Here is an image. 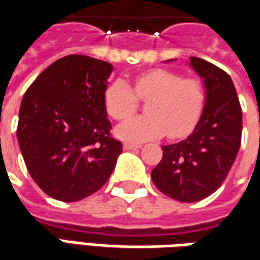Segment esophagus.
<instances>
[{
  "mask_svg": "<svg viewBox=\"0 0 260 260\" xmlns=\"http://www.w3.org/2000/svg\"><path fill=\"white\" fill-rule=\"evenodd\" d=\"M141 145H135V143H124L125 150H132V149H139Z\"/></svg>",
  "mask_w": 260,
  "mask_h": 260,
  "instance_id": "1",
  "label": "esophagus"
}]
</instances>
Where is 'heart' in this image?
<instances>
[{
  "label": "heart",
  "instance_id": "b5f03b06",
  "mask_svg": "<svg viewBox=\"0 0 260 260\" xmlns=\"http://www.w3.org/2000/svg\"><path fill=\"white\" fill-rule=\"evenodd\" d=\"M136 97L149 100L145 105L146 115L128 118L115 129V135L128 142L157 139L165 134L172 139L188 135L206 104V91L200 80L153 69L136 76L135 92L124 80L112 81L104 94L107 112L115 119L129 117L138 107Z\"/></svg>",
  "mask_w": 260,
  "mask_h": 260
}]
</instances>
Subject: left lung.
Segmentation results:
<instances>
[{
  "instance_id": "left-lung-1",
  "label": "left lung",
  "mask_w": 260,
  "mask_h": 260,
  "mask_svg": "<svg viewBox=\"0 0 260 260\" xmlns=\"http://www.w3.org/2000/svg\"><path fill=\"white\" fill-rule=\"evenodd\" d=\"M188 64L203 80L204 110L184 141L161 146L163 157L152 170L155 186L181 203L206 199L222 184L235 161L242 134V111L231 77L199 57H190Z\"/></svg>"
}]
</instances>
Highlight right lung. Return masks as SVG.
Here are the masks:
<instances>
[{
  "mask_svg": "<svg viewBox=\"0 0 260 260\" xmlns=\"http://www.w3.org/2000/svg\"><path fill=\"white\" fill-rule=\"evenodd\" d=\"M114 67L69 54L45 69L21 103L16 138L29 174L52 199L73 203L104 186L122 143L110 136L104 94Z\"/></svg>",
  "mask_w": 260,
  "mask_h": 260,
  "instance_id": "1",
  "label": "right lung"
}]
</instances>
